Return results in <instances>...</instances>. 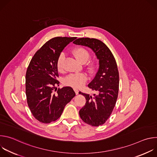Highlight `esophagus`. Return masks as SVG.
<instances>
[{"label": "esophagus", "mask_w": 157, "mask_h": 157, "mask_svg": "<svg viewBox=\"0 0 157 157\" xmlns=\"http://www.w3.org/2000/svg\"><path fill=\"white\" fill-rule=\"evenodd\" d=\"M74 91H75V92L76 94H78V93H79V91H78V89H77L76 88H74Z\"/></svg>", "instance_id": "1"}]
</instances>
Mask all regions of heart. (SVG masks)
Here are the masks:
<instances>
[{
    "label": "heart",
    "mask_w": 157,
    "mask_h": 157,
    "mask_svg": "<svg viewBox=\"0 0 157 157\" xmlns=\"http://www.w3.org/2000/svg\"><path fill=\"white\" fill-rule=\"evenodd\" d=\"M73 53L75 56L81 63H85L89 58L88 51L82 47H78L73 50ZM65 56L63 53H61L57 59L56 66L58 71L62 73L64 71V61ZM91 69L93 66H91ZM87 81V76L84 73L71 74L66 76L64 80V84L66 86L75 88L81 87Z\"/></svg>",
    "instance_id": "obj_1"
}]
</instances>
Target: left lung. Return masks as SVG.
<instances>
[{
  "label": "left lung",
  "instance_id": "obj_1",
  "mask_svg": "<svg viewBox=\"0 0 157 157\" xmlns=\"http://www.w3.org/2000/svg\"><path fill=\"white\" fill-rule=\"evenodd\" d=\"M76 44L91 48L99 59V69L88 87L96 94L91 96L79 92L86 102L79 114L86 124L98 127L104 124L113 112L118 97L119 75L114 55L102 41L96 38H80L74 42Z\"/></svg>",
  "mask_w": 157,
  "mask_h": 157
}]
</instances>
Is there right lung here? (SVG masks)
Masks as SVG:
<instances>
[{
    "label": "right lung",
    "mask_w": 157,
    "mask_h": 157,
    "mask_svg": "<svg viewBox=\"0 0 157 157\" xmlns=\"http://www.w3.org/2000/svg\"><path fill=\"white\" fill-rule=\"evenodd\" d=\"M76 38L58 36L50 39L35 53L28 66L25 76L27 104L34 117L41 123L56 121L76 95L71 87H56L59 83L58 58L67 44Z\"/></svg>",
    "instance_id": "obj_1"
}]
</instances>
